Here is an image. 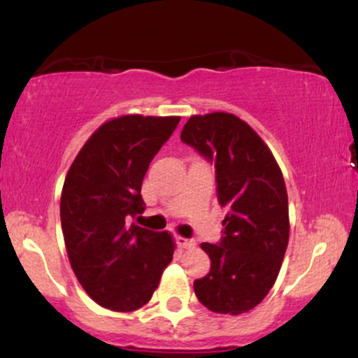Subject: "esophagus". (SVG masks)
<instances>
[{"label":"esophagus","mask_w":358,"mask_h":358,"mask_svg":"<svg viewBox=\"0 0 358 358\" xmlns=\"http://www.w3.org/2000/svg\"><path fill=\"white\" fill-rule=\"evenodd\" d=\"M176 244H178V248H182V249H190L195 245V241L185 239V237H176Z\"/></svg>","instance_id":"esophagus-1"}]
</instances>
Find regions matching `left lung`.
Returning a JSON list of instances; mask_svg holds the SVG:
<instances>
[{"label": "left lung", "instance_id": "8db88e82", "mask_svg": "<svg viewBox=\"0 0 358 358\" xmlns=\"http://www.w3.org/2000/svg\"><path fill=\"white\" fill-rule=\"evenodd\" d=\"M182 141L215 166L217 199L227 210L207 276L193 289L215 313L241 315L257 306L276 281L289 239L285 178L269 148L248 122L229 113L192 116Z\"/></svg>", "mask_w": 358, "mask_h": 358}]
</instances>
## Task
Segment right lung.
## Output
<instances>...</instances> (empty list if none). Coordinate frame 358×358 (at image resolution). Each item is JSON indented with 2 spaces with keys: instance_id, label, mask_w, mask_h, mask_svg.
<instances>
[{
  "instance_id": "1",
  "label": "right lung",
  "mask_w": 358,
  "mask_h": 358,
  "mask_svg": "<svg viewBox=\"0 0 358 358\" xmlns=\"http://www.w3.org/2000/svg\"><path fill=\"white\" fill-rule=\"evenodd\" d=\"M178 122L139 114L104 122L65 176L60 220L69 261L85 293L113 311L146 305L173 259L170 234L129 220L145 210L143 178Z\"/></svg>"
}]
</instances>
